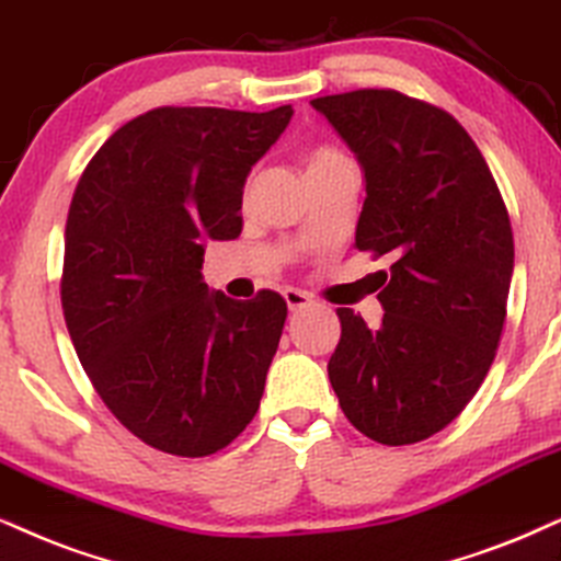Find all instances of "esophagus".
I'll use <instances>...</instances> for the list:
<instances>
[{"label":"esophagus","instance_id":"1","mask_svg":"<svg viewBox=\"0 0 561 561\" xmlns=\"http://www.w3.org/2000/svg\"><path fill=\"white\" fill-rule=\"evenodd\" d=\"M285 300H287V308L293 310V313L313 305V297H310L308 293H302V289H285Z\"/></svg>","mask_w":561,"mask_h":561}]
</instances>
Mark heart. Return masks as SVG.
Listing matches in <instances>:
<instances>
[{
  "label": "heart",
  "instance_id": "obj_1",
  "mask_svg": "<svg viewBox=\"0 0 561 561\" xmlns=\"http://www.w3.org/2000/svg\"><path fill=\"white\" fill-rule=\"evenodd\" d=\"M342 165H350V160L344 158L342 152L333 150V147H313V150L305 152V173L310 175H321V173H329L333 168H342Z\"/></svg>",
  "mask_w": 561,
  "mask_h": 561
}]
</instances>
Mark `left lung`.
Listing matches in <instances>:
<instances>
[{
  "mask_svg": "<svg viewBox=\"0 0 561 561\" xmlns=\"http://www.w3.org/2000/svg\"><path fill=\"white\" fill-rule=\"evenodd\" d=\"M310 103L365 168L354 245L391 259L380 329L336 310L331 386L363 435L420 443L466 409L497 354L515 259L505 198L477 141L437 105L399 90Z\"/></svg>",
  "mask_w": 561,
  "mask_h": 561,
  "instance_id": "1",
  "label": "left lung"
}]
</instances>
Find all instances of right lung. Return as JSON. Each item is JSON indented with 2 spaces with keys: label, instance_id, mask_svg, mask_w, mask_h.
Wrapping results in <instances>:
<instances>
[{
  "label": "right lung",
  "instance_id": "1",
  "mask_svg": "<svg viewBox=\"0 0 561 561\" xmlns=\"http://www.w3.org/2000/svg\"><path fill=\"white\" fill-rule=\"evenodd\" d=\"M293 118L162 105L82 170L64 230L61 308L111 414L141 443L204 458L256 416L285 297L209 293L204 243L240 236L243 183Z\"/></svg>",
  "mask_w": 561,
  "mask_h": 561
}]
</instances>
